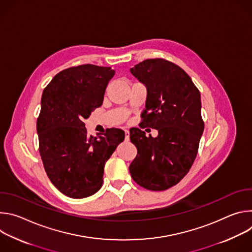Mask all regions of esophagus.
Instances as JSON below:
<instances>
[{
  "mask_svg": "<svg viewBox=\"0 0 252 252\" xmlns=\"http://www.w3.org/2000/svg\"><path fill=\"white\" fill-rule=\"evenodd\" d=\"M125 133H126V140H129V131L127 129H125Z\"/></svg>",
  "mask_w": 252,
  "mask_h": 252,
  "instance_id": "esophagus-1",
  "label": "esophagus"
}]
</instances>
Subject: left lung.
<instances>
[{
  "label": "left lung",
  "mask_w": 252,
  "mask_h": 252,
  "mask_svg": "<svg viewBox=\"0 0 252 252\" xmlns=\"http://www.w3.org/2000/svg\"><path fill=\"white\" fill-rule=\"evenodd\" d=\"M130 73L148 91L140 127L156 128L158 135L129 130L137 150L129 172L138 186L165 190L182 181L196 158L204 128L200 93L181 66L164 59L143 61Z\"/></svg>",
  "instance_id": "1"
}]
</instances>
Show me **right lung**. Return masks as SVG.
I'll list each match as a JSON object with an SVG mask.
<instances>
[{
	"mask_svg": "<svg viewBox=\"0 0 252 252\" xmlns=\"http://www.w3.org/2000/svg\"><path fill=\"white\" fill-rule=\"evenodd\" d=\"M115 73L111 66H71L57 74L43 92L39 151L50 181L68 197H88L101 188L104 164L125 139V131L115 127L89 136L84 123L102 104Z\"/></svg>",
	"mask_w": 252,
	"mask_h": 252,
	"instance_id": "obj_1",
	"label": "right lung"
}]
</instances>
